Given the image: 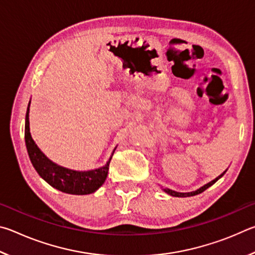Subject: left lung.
Instances as JSON below:
<instances>
[{
  "label": "left lung",
  "mask_w": 255,
  "mask_h": 255,
  "mask_svg": "<svg viewBox=\"0 0 255 255\" xmlns=\"http://www.w3.org/2000/svg\"><path fill=\"white\" fill-rule=\"evenodd\" d=\"M227 171V170H226ZM226 171H224L223 173L221 174V175H218L217 178L216 179H214L213 181H210L209 183H207V184H205L204 187H201V188H199L198 190H196V191H192V192H176V191H173V190H170V189H162L164 192H166L167 195H170V196H172V197H181V198H184V197H192V196H196V195H199V193H201V192H204L206 189H208L209 187H211V185H213L216 181L217 180H219L222 178V176L225 174V172Z\"/></svg>",
  "instance_id": "1"
}]
</instances>
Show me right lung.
Here are the masks:
<instances>
[{
    "instance_id": "obj_1",
    "label": "right lung",
    "mask_w": 255,
    "mask_h": 255,
    "mask_svg": "<svg viewBox=\"0 0 255 255\" xmlns=\"http://www.w3.org/2000/svg\"><path fill=\"white\" fill-rule=\"evenodd\" d=\"M29 110L30 101L28 105L27 114H25V128L24 139L25 146L34 170L51 187L59 191L70 193V195H90L105 183L109 170V164L116 148L112 150L110 158L108 159L106 165L96 170L90 171H74L66 169L51 162L46 155L41 152L37 144L32 139L29 127Z\"/></svg>"
}]
</instances>
